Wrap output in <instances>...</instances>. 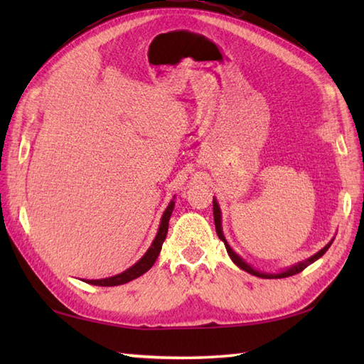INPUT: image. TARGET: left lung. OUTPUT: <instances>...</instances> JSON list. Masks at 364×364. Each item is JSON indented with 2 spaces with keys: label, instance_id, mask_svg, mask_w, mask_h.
Returning a JSON list of instances; mask_svg holds the SVG:
<instances>
[{
  "label": "left lung",
  "instance_id": "8db88e82",
  "mask_svg": "<svg viewBox=\"0 0 364 364\" xmlns=\"http://www.w3.org/2000/svg\"><path fill=\"white\" fill-rule=\"evenodd\" d=\"M213 213H214L215 233H218L220 241H222L223 244H225V249H227V252H228V255H230L231 261H233L237 267H241L242 270H245V272H249V274H252V275H255V277H261V278H284V277H291V275H296V274L301 272V270H304L305 267L313 264L314 261H318V259L322 257V255L330 249V245H331V242H333V239H335V237L331 239V241H330L326 247H322V249H321L318 253H314L313 257L306 258V259H304V261H300V262H297V264H294V266H291V267H288V269L280 270V272H277V274H269V272H262V270H257L255 267H252V266L249 264V262H245L233 249H231L230 244L227 242L225 236H223V231H222V213H220V206H219V203H218V200H215V198H213Z\"/></svg>",
  "mask_w": 364,
  "mask_h": 364
}]
</instances>
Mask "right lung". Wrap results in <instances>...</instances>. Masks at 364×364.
<instances>
[{
    "mask_svg": "<svg viewBox=\"0 0 364 364\" xmlns=\"http://www.w3.org/2000/svg\"><path fill=\"white\" fill-rule=\"evenodd\" d=\"M173 208H175V202H173V200H170V203L166 208V211L162 213V218H161V223H159L156 236H154L151 245L149 247V250L145 252L144 257L139 259L136 264H133L131 267H128L127 270H123L122 274H117L114 277L100 278V280H84V282L89 283V284H95V286H119V284H125L131 280H134V278L144 275L146 270H150V267L154 264V261H156V258L159 257V252L162 249V242H164V239L167 236L168 220H170V215H172Z\"/></svg>",
    "mask_w": 364,
    "mask_h": 364,
    "instance_id": "obj_1",
    "label": "right lung"
}]
</instances>
